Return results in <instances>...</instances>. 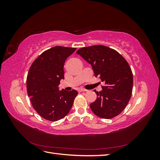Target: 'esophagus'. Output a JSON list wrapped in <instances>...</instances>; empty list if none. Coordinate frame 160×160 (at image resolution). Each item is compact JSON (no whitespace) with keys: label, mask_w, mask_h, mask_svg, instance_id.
<instances>
[{"label":"esophagus","mask_w":160,"mask_h":160,"mask_svg":"<svg viewBox=\"0 0 160 160\" xmlns=\"http://www.w3.org/2000/svg\"><path fill=\"white\" fill-rule=\"evenodd\" d=\"M78 91H79V92H83V91H87V90H86V89H85L80 88V89H78Z\"/></svg>","instance_id":"34e87169"}]
</instances>
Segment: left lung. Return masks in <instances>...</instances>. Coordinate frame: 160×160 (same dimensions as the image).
<instances>
[{
	"mask_svg": "<svg viewBox=\"0 0 160 160\" xmlns=\"http://www.w3.org/2000/svg\"><path fill=\"white\" fill-rule=\"evenodd\" d=\"M92 66L95 76L103 81L102 90H95L97 99L90 104L92 111L103 119H111L122 112L131 98L133 74L125 58L103 45L81 48L76 52Z\"/></svg>",
	"mask_w": 160,
	"mask_h": 160,
	"instance_id": "left-lung-1",
	"label": "left lung"
}]
</instances>
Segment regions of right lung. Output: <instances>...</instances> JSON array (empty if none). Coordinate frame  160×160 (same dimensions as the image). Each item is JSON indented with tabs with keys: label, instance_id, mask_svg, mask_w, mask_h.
<instances>
[{
	"label": "right lung",
	"instance_id": "right-lung-1",
	"mask_svg": "<svg viewBox=\"0 0 160 160\" xmlns=\"http://www.w3.org/2000/svg\"><path fill=\"white\" fill-rule=\"evenodd\" d=\"M76 48L56 46L38 56L32 63L27 78V89L33 108L42 118L56 122L68 114L76 90H59L64 79V64Z\"/></svg>",
	"mask_w": 160,
	"mask_h": 160
}]
</instances>
